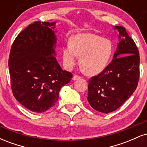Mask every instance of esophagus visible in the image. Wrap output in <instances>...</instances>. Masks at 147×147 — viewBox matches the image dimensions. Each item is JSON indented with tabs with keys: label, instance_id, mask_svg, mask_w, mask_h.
Here are the masks:
<instances>
[{
	"label": "esophagus",
	"instance_id": "esophagus-1",
	"mask_svg": "<svg viewBox=\"0 0 147 147\" xmlns=\"http://www.w3.org/2000/svg\"><path fill=\"white\" fill-rule=\"evenodd\" d=\"M81 78V77H79L78 75H74L73 77H72V80H77V79Z\"/></svg>",
	"mask_w": 147,
	"mask_h": 147
}]
</instances>
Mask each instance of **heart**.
I'll use <instances>...</instances> for the list:
<instances>
[{
  "label": "heart",
  "mask_w": 147,
  "mask_h": 147,
  "mask_svg": "<svg viewBox=\"0 0 147 147\" xmlns=\"http://www.w3.org/2000/svg\"><path fill=\"white\" fill-rule=\"evenodd\" d=\"M113 45L109 39L91 33H80L71 39L62 50V57L65 66L71 69L75 65L78 56L80 65L88 75L100 73L110 63Z\"/></svg>",
  "instance_id": "b5f03b06"
}]
</instances>
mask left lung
Returning <instances> with one entry per match:
<instances>
[{
    "label": "left lung",
    "mask_w": 147,
    "mask_h": 147,
    "mask_svg": "<svg viewBox=\"0 0 147 147\" xmlns=\"http://www.w3.org/2000/svg\"><path fill=\"white\" fill-rule=\"evenodd\" d=\"M120 41L112 62L88 82V101L96 111L109 113L117 110L131 97L140 78L137 45L122 26H115Z\"/></svg>",
    "instance_id": "left-lung-1"
}]
</instances>
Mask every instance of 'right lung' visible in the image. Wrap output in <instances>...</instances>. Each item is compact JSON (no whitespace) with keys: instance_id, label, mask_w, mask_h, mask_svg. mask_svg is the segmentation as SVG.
<instances>
[{"instance_id":"right-lung-1","label":"right lung","mask_w":147,"mask_h":147,"mask_svg":"<svg viewBox=\"0 0 147 147\" xmlns=\"http://www.w3.org/2000/svg\"><path fill=\"white\" fill-rule=\"evenodd\" d=\"M56 23L35 21L18 34L9 57L13 95L26 109L43 113L56 104L71 72L62 70L55 58Z\"/></svg>"}]
</instances>
